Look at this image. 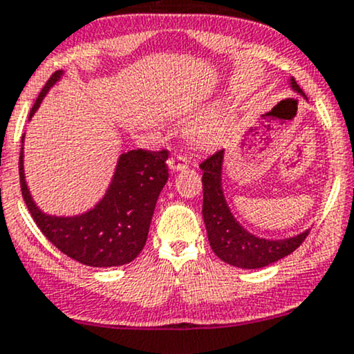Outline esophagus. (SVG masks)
Listing matches in <instances>:
<instances>
[{
	"instance_id": "obj_1",
	"label": "esophagus",
	"mask_w": 354,
	"mask_h": 354,
	"mask_svg": "<svg viewBox=\"0 0 354 354\" xmlns=\"http://www.w3.org/2000/svg\"><path fill=\"white\" fill-rule=\"evenodd\" d=\"M167 164H169V169L172 170V172H178V170L187 169L189 160H187V157H184V156H176V157H170Z\"/></svg>"
}]
</instances>
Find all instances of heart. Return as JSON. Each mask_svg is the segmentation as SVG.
<instances>
[{
    "label": "heart",
    "mask_w": 354,
    "mask_h": 354,
    "mask_svg": "<svg viewBox=\"0 0 354 354\" xmlns=\"http://www.w3.org/2000/svg\"><path fill=\"white\" fill-rule=\"evenodd\" d=\"M221 123L218 121H207V123L195 124L190 129V139L200 149H212L220 144L221 139Z\"/></svg>",
    "instance_id": "heart-1"
}]
</instances>
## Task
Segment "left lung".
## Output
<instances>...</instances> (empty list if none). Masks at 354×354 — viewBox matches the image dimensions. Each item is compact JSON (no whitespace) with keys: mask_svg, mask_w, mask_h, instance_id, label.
<instances>
[{"mask_svg":"<svg viewBox=\"0 0 354 354\" xmlns=\"http://www.w3.org/2000/svg\"><path fill=\"white\" fill-rule=\"evenodd\" d=\"M290 88L305 97L302 88L289 78ZM223 162L225 151L208 157L200 165L203 170V221L207 226L208 241L215 254L226 264L239 269H259L289 256L307 238L308 230L289 238L268 239L252 234L239 223L226 202L223 190Z\"/></svg>","mask_w":354,"mask_h":354,"instance_id":"8db88e82","label":"left lung"}]
</instances>
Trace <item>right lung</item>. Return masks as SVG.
<instances>
[{
	"mask_svg": "<svg viewBox=\"0 0 354 354\" xmlns=\"http://www.w3.org/2000/svg\"><path fill=\"white\" fill-rule=\"evenodd\" d=\"M64 71L52 75L30 110L29 121ZM19 177L23 198L44 236L77 263L91 268H116L136 259L147 233L160 190L167 184L169 152L134 149L118 157L111 182L90 210L72 216L49 215L34 202L24 174V134L21 139Z\"/></svg>",
	"mask_w": 354,
	"mask_h": 354,
	"instance_id": "obj_1",
	"label": "right lung"
}]
</instances>
